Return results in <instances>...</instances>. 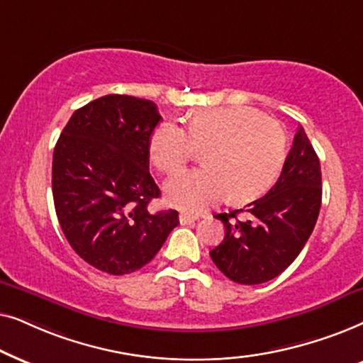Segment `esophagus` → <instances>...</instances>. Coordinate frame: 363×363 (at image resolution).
<instances>
[{"label":"esophagus","instance_id":"obj_1","mask_svg":"<svg viewBox=\"0 0 363 363\" xmlns=\"http://www.w3.org/2000/svg\"><path fill=\"white\" fill-rule=\"evenodd\" d=\"M197 220V216H192V214H181L179 216V222H181L182 225H186V224H192V222H196Z\"/></svg>","mask_w":363,"mask_h":363}]
</instances>
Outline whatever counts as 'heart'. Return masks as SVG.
Returning <instances> with one entry per match:
<instances>
[{"label": "heart", "instance_id": "b5f03b06", "mask_svg": "<svg viewBox=\"0 0 363 363\" xmlns=\"http://www.w3.org/2000/svg\"><path fill=\"white\" fill-rule=\"evenodd\" d=\"M287 136L279 121L245 106L206 109L192 116L187 131L174 121L157 125L149 139V159L157 171L184 167L196 149H204L197 171L167 181L166 201L186 212H202L230 197L254 199L277 179L286 159Z\"/></svg>", "mask_w": 363, "mask_h": 363}]
</instances>
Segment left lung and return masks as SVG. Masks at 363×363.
<instances>
[{"mask_svg": "<svg viewBox=\"0 0 363 363\" xmlns=\"http://www.w3.org/2000/svg\"><path fill=\"white\" fill-rule=\"evenodd\" d=\"M320 204V161L301 125L280 177L267 194L244 209L216 216L224 222L225 238L211 250V259L238 284L255 286L272 280L301 254Z\"/></svg>", "mask_w": 363, "mask_h": 363, "instance_id": "left-lung-1", "label": "left lung"}]
</instances>
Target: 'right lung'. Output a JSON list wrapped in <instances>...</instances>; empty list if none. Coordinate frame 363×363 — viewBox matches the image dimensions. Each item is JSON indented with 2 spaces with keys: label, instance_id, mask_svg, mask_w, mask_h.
<instances>
[{
  "label": "right lung",
  "instance_id": "right-lung-1",
  "mask_svg": "<svg viewBox=\"0 0 363 363\" xmlns=\"http://www.w3.org/2000/svg\"><path fill=\"white\" fill-rule=\"evenodd\" d=\"M161 121L152 101L108 94L74 111L52 154V199L67 242L111 275L151 262L179 224L151 214L161 191L149 174V139Z\"/></svg>",
  "mask_w": 363,
  "mask_h": 363
}]
</instances>
